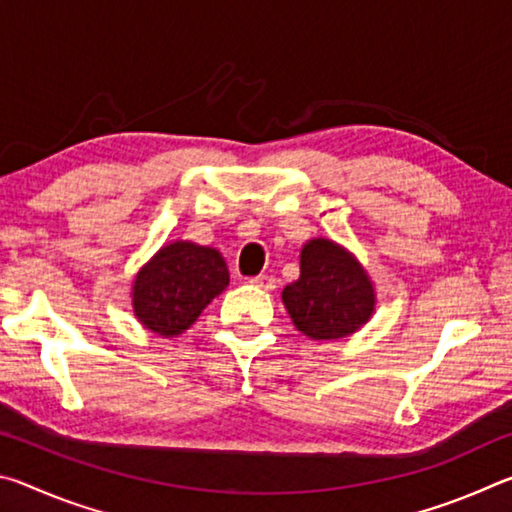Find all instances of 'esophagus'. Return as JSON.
I'll use <instances>...</instances> for the list:
<instances>
[{
  "label": "esophagus",
  "instance_id": "obj_1",
  "mask_svg": "<svg viewBox=\"0 0 512 512\" xmlns=\"http://www.w3.org/2000/svg\"><path fill=\"white\" fill-rule=\"evenodd\" d=\"M250 284H253V287H257V289H264V291H273L275 287H277V280L273 275H268V273H264V275H257V277H250Z\"/></svg>",
  "mask_w": 512,
  "mask_h": 512
}]
</instances>
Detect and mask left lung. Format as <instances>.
I'll use <instances>...</instances> for the list:
<instances>
[{
  "instance_id": "8db88e82",
  "label": "left lung",
  "mask_w": 512,
  "mask_h": 512,
  "mask_svg": "<svg viewBox=\"0 0 512 512\" xmlns=\"http://www.w3.org/2000/svg\"><path fill=\"white\" fill-rule=\"evenodd\" d=\"M296 329L314 341L343 339L368 323L375 293L357 259L327 239L300 253V277L282 291Z\"/></svg>"
}]
</instances>
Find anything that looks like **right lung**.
Segmentation results:
<instances>
[{"instance_id": "obj_1", "label": "right lung", "mask_w": 512, "mask_h": 512, "mask_svg": "<svg viewBox=\"0 0 512 512\" xmlns=\"http://www.w3.org/2000/svg\"><path fill=\"white\" fill-rule=\"evenodd\" d=\"M228 282V266L214 248L176 241L137 273L135 316L155 334L176 336L201 316Z\"/></svg>"}]
</instances>
